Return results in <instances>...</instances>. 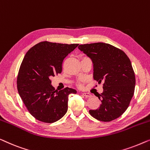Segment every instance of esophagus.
Wrapping results in <instances>:
<instances>
[{"mask_svg": "<svg viewBox=\"0 0 150 150\" xmlns=\"http://www.w3.org/2000/svg\"><path fill=\"white\" fill-rule=\"evenodd\" d=\"M81 94L84 96L86 97H90L91 96V94H90V93H88V92H83V93H81Z\"/></svg>", "mask_w": 150, "mask_h": 150, "instance_id": "obj_1", "label": "esophagus"}]
</instances>
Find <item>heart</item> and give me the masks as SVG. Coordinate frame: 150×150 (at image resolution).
Wrapping results in <instances>:
<instances>
[{"instance_id":"heart-1","label":"heart","mask_w":150,"mask_h":150,"mask_svg":"<svg viewBox=\"0 0 150 150\" xmlns=\"http://www.w3.org/2000/svg\"><path fill=\"white\" fill-rule=\"evenodd\" d=\"M84 58H86V57H84ZM78 86H79V87H81V86H82V82L79 81V83H78Z\"/></svg>"}]
</instances>
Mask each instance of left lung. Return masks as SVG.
<instances>
[{
    "label": "left lung",
    "instance_id": "1",
    "mask_svg": "<svg viewBox=\"0 0 150 150\" xmlns=\"http://www.w3.org/2000/svg\"><path fill=\"white\" fill-rule=\"evenodd\" d=\"M78 48L93 62L94 79L98 83L103 81V92L98 96L101 105L90 110V114L102 122L121 116L129 106L135 88V75L129 58L108 43L83 44Z\"/></svg>",
    "mask_w": 150,
    "mask_h": 150
}]
</instances>
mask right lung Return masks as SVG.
Instances as JSON below:
<instances>
[{
  "instance_id": "obj_1",
  "label": "right lung",
  "mask_w": 150,
  "mask_h": 150,
  "mask_svg": "<svg viewBox=\"0 0 150 150\" xmlns=\"http://www.w3.org/2000/svg\"><path fill=\"white\" fill-rule=\"evenodd\" d=\"M79 44L42 41L27 52L19 69L17 86L23 103L33 116L45 123L61 119L68 109V97L75 89L58 90L51 78L62 72L64 59Z\"/></svg>"
}]
</instances>
